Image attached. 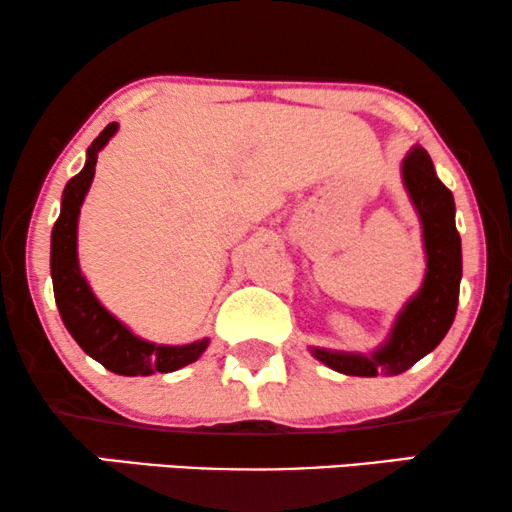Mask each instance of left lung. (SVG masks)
Segmentation results:
<instances>
[{"label": "left lung", "instance_id": "left-lung-1", "mask_svg": "<svg viewBox=\"0 0 512 512\" xmlns=\"http://www.w3.org/2000/svg\"><path fill=\"white\" fill-rule=\"evenodd\" d=\"M403 186L422 223L426 270L422 286L396 314L387 340L373 352H335L310 347L314 359L342 375H401L433 352L450 331L459 303L461 237L454 223L452 191L438 179L422 146H412L401 163Z\"/></svg>", "mask_w": 512, "mask_h": 512}]
</instances>
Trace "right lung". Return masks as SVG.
Wrapping results in <instances>:
<instances>
[{
	"label": "right lung",
	"mask_w": 512,
	"mask_h": 512,
	"mask_svg": "<svg viewBox=\"0 0 512 512\" xmlns=\"http://www.w3.org/2000/svg\"><path fill=\"white\" fill-rule=\"evenodd\" d=\"M118 132V123H109L100 137L88 146L83 170L67 181L62 191L60 216L51 233V277L55 305L65 321L67 331L79 347L97 363L116 375L137 377L153 373H172L198 361L209 347V338L188 342V345H156L139 338L104 307L83 277L76 251L79 214L86 193L95 177L97 153L109 144Z\"/></svg>",
	"instance_id": "1"
}]
</instances>
